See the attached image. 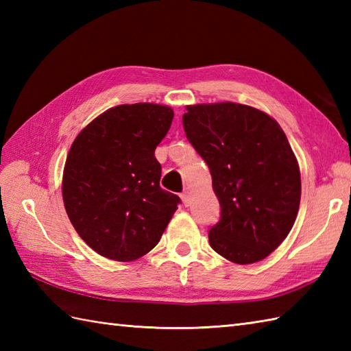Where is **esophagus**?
<instances>
[{"label": "esophagus", "mask_w": 351, "mask_h": 351, "mask_svg": "<svg viewBox=\"0 0 351 351\" xmlns=\"http://www.w3.org/2000/svg\"><path fill=\"white\" fill-rule=\"evenodd\" d=\"M181 199H182V204L185 206H189L191 204V199H190V193L189 191H184L182 195H181Z\"/></svg>", "instance_id": "34e87169"}]
</instances>
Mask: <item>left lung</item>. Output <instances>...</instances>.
<instances>
[{
    "instance_id": "left-lung-1",
    "label": "left lung",
    "mask_w": 351,
    "mask_h": 351,
    "mask_svg": "<svg viewBox=\"0 0 351 351\" xmlns=\"http://www.w3.org/2000/svg\"><path fill=\"white\" fill-rule=\"evenodd\" d=\"M185 136L206 161L221 217L211 247L235 264H253L279 247L300 206V169L280 125L237 102L187 106Z\"/></svg>"
}]
</instances>
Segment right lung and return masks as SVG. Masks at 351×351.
I'll list each match as a JSON object with an SVG mask.
<instances>
[{"instance_id": "add662e5", "label": "right lung", "mask_w": 351, "mask_h": 351, "mask_svg": "<svg viewBox=\"0 0 351 351\" xmlns=\"http://www.w3.org/2000/svg\"><path fill=\"white\" fill-rule=\"evenodd\" d=\"M173 110L152 102L104 111L73 140L62 195L78 235L101 256L131 263L151 252L181 199L160 187L155 149Z\"/></svg>"}]
</instances>
